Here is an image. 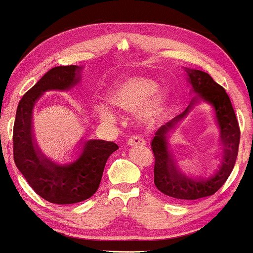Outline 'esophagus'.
Here are the masks:
<instances>
[{
  "label": "esophagus",
  "mask_w": 253,
  "mask_h": 253,
  "mask_svg": "<svg viewBox=\"0 0 253 253\" xmlns=\"http://www.w3.org/2000/svg\"><path fill=\"white\" fill-rule=\"evenodd\" d=\"M145 141L141 137H131V138L127 141V145L130 146H144L145 145Z\"/></svg>",
  "instance_id": "1"
}]
</instances>
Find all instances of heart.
I'll list each match as a JSON object with an SVG mask.
<instances>
[{
	"label": "heart",
	"instance_id": "b5f03b06",
	"mask_svg": "<svg viewBox=\"0 0 253 253\" xmlns=\"http://www.w3.org/2000/svg\"><path fill=\"white\" fill-rule=\"evenodd\" d=\"M108 103L122 111H136V120L143 126L154 124L165 108L167 98L158 90V83L148 76H129L109 90ZM96 117L103 123L114 120L111 109L105 104L93 108Z\"/></svg>",
	"mask_w": 253,
	"mask_h": 253
}]
</instances>
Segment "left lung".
<instances>
[{"instance_id":"8db88e82","label":"left lung","mask_w":253,"mask_h":253,"mask_svg":"<svg viewBox=\"0 0 253 253\" xmlns=\"http://www.w3.org/2000/svg\"><path fill=\"white\" fill-rule=\"evenodd\" d=\"M184 71L195 95L192 101L207 103L213 112L214 121L219 129L222 154L217 169L209 177H190L179 169L169 149V135L188 114L189 107L156 131L151 142L155 155V185L162 193L178 202L208 197L222 188L235 167L241 138L235 110L223 86L214 82L212 77L204 71L190 68H184Z\"/></svg>"}]
</instances>
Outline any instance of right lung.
Listing matches in <instances>:
<instances>
[{
	"mask_svg": "<svg viewBox=\"0 0 253 253\" xmlns=\"http://www.w3.org/2000/svg\"><path fill=\"white\" fill-rule=\"evenodd\" d=\"M79 65L55 67L46 73L18 103L14 123V161L37 195L54 204L85 201L97 191L109 156L118 149L114 142L89 139L81 142L76 161L58 164L41 151L35 139L33 111L45 91H68L80 82Z\"/></svg>",
	"mask_w": 253,
	"mask_h": 253,
	"instance_id": "right-lung-1",
	"label": "right lung"
}]
</instances>
